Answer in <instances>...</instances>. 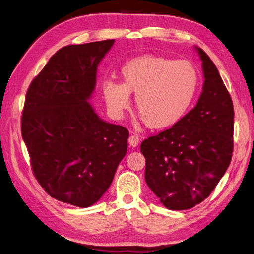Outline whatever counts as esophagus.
<instances>
[{"mask_svg": "<svg viewBox=\"0 0 254 254\" xmlns=\"http://www.w3.org/2000/svg\"><path fill=\"white\" fill-rule=\"evenodd\" d=\"M139 143V135L136 133H133L131 136L128 137V144L131 147H136Z\"/></svg>", "mask_w": 254, "mask_h": 254, "instance_id": "obj_1", "label": "esophagus"}]
</instances>
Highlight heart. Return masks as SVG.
I'll use <instances>...</instances> for the list:
<instances>
[{"label":"heart","mask_w":254,"mask_h":254,"mask_svg":"<svg viewBox=\"0 0 254 254\" xmlns=\"http://www.w3.org/2000/svg\"><path fill=\"white\" fill-rule=\"evenodd\" d=\"M125 82L106 80L103 93L111 113L119 118L128 108L131 93L141 119L150 128H166L183 119L196 96L199 74L188 61L141 55L121 69Z\"/></svg>","instance_id":"1"}]
</instances>
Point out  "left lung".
Listing matches in <instances>:
<instances>
[{
    "instance_id": "obj_1",
    "label": "left lung",
    "mask_w": 254,
    "mask_h": 254,
    "mask_svg": "<svg viewBox=\"0 0 254 254\" xmlns=\"http://www.w3.org/2000/svg\"><path fill=\"white\" fill-rule=\"evenodd\" d=\"M204 83L197 105L172 127L146 138L145 181L170 210H187L210 196L231 163L234 150L232 97L205 52Z\"/></svg>"
}]
</instances>
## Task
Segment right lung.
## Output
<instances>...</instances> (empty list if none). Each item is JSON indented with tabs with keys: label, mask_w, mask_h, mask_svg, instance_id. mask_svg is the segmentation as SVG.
<instances>
[{
	"label": "right lung",
	"mask_w": 254,
	"mask_h": 254,
	"mask_svg": "<svg viewBox=\"0 0 254 254\" xmlns=\"http://www.w3.org/2000/svg\"><path fill=\"white\" fill-rule=\"evenodd\" d=\"M115 40L67 45L29 86L21 135L32 172L51 197L87 208L108 190L127 150L128 131L103 121L87 99Z\"/></svg>",
	"instance_id": "right-lung-1"
}]
</instances>
